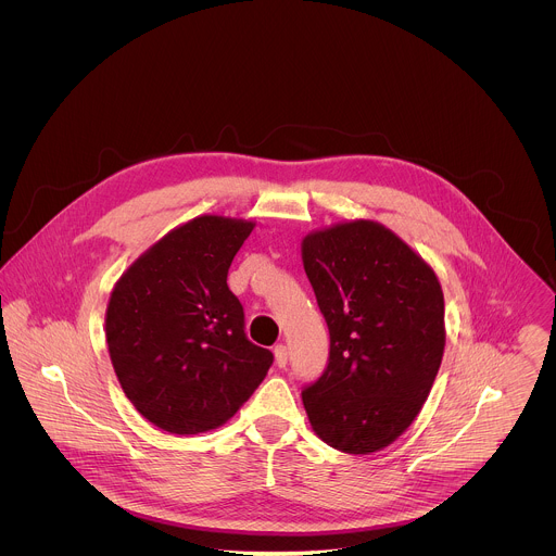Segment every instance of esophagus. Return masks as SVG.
I'll return each mask as SVG.
<instances>
[{"instance_id": "34e87169", "label": "esophagus", "mask_w": 556, "mask_h": 556, "mask_svg": "<svg viewBox=\"0 0 556 556\" xmlns=\"http://www.w3.org/2000/svg\"><path fill=\"white\" fill-rule=\"evenodd\" d=\"M274 355H276V364H278V368H285V366H287V362H289V349H287L285 344H278V346L274 349Z\"/></svg>"}]
</instances>
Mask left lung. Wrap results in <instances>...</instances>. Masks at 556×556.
<instances>
[{
    "mask_svg": "<svg viewBox=\"0 0 556 556\" xmlns=\"http://www.w3.org/2000/svg\"><path fill=\"white\" fill-rule=\"evenodd\" d=\"M302 261L329 327V364L302 392L333 450L366 456L415 421L445 351L441 282L406 241L375 220L302 239Z\"/></svg>",
    "mask_w": 556,
    "mask_h": 556,
    "instance_id": "obj_1",
    "label": "left lung"
}]
</instances>
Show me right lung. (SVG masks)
Masks as SVG:
<instances>
[{
    "label": "right lung",
    "instance_id": "obj_1",
    "mask_svg": "<svg viewBox=\"0 0 556 556\" xmlns=\"http://www.w3.org/2000/svg\"><path fill=\"white\" fill-rule=\"evenodd\" d=\"M254 220L197 216L152 243L115 282L104 336L135 408L170 434L227 424L265 379L274 355L243 333L227 276Z\"/></svg>",
    "mask_w": 556,
    "mask_h": 556
}]
</instances>
